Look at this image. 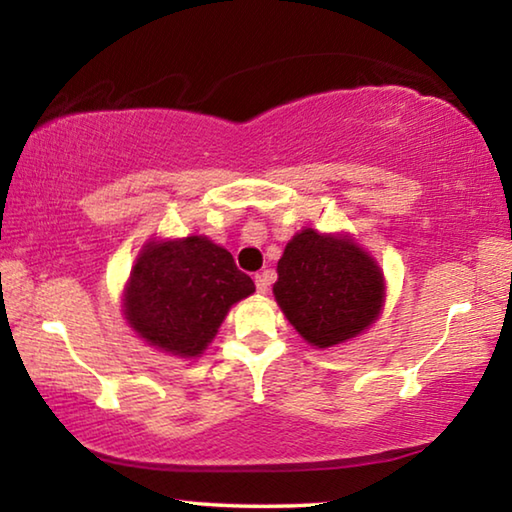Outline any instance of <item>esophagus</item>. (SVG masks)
<instances>
[{
    "mask_svg": "<svg viewBox=\"0 0 512 512\" xmlns=\"http://www.w3.org/2000/svg\"><path fill=\"white\" fill-rule=\"evenodd\" d=\"M273 282V273L271 271H262L255 275V287H257V293H266L268 287H271Z\"/></svg>",
    "mask_w": 512,
    "mask_h": 512,
    "instance_id": "34e87169",
    "label": "esophagus"
}]
</instances>
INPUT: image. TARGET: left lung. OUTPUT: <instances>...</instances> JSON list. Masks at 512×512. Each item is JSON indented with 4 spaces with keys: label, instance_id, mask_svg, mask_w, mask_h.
<instances>
[{
    "label": "left lung",
    "instance_id": "left-lung-1",
    "mask_svg": "<svg viewBox=\"0 0 512 512\" xmlns=\"http://www.w3.org/2000/svg\"><path fill=\"white\" fill-rule=\"evenodd\" d=\"M273 296L302 339L327 350L352 341L381 316L386 280L350 232L305 228L277 262Z\"/></svg>",
    "mask_w": 512,
    "mask_h": 512
}]
</instances>
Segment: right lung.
<instances>
[{
    "label": "right lung",
    "instance_id": "obj_1",
    "mask_svg": "<svg viewBox=\"0 0 512 512\" xmlns=\"http://www.w3.org/2000/svg\"><path fill=\"white\" fill-rule=\"evenodd\" d=\"M253 293L255 282L210 237H151L135 257L121 311L151 348L196 359L214 341L230 307Z\"/></svg>",
    "mask_w": 512,
    "mask_h": 512
}]
</instances>
